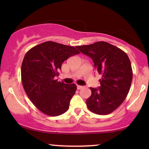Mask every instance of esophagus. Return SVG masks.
I'll return each instance as SVG.
<instances>
[{"label": "esophagus", "instance_id": "1", "mask_svg": "<svg viewBox=\"0 0 149 149\" xmlns=\"http://www.w3.org/2000/svg\"><path fill=\"white\" fill-rule=\"evenodd\" d=\"M83 88V86H81V85H77V89L78 90H80V89Z\"/></svg>", "mask_w": 149, "mask_h": 149}]
</instances>
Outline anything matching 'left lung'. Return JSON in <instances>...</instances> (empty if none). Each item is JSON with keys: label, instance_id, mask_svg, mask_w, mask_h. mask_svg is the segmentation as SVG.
I'll return each instance as SVG.
<instances>
[{"label": "left lung", "instance_id": "1", "mask_svg": "<svg viewBox=\"0 0 149 149\" xmlns=\"http://www.w3.org/2000/svg\"><path fill=\"white\" fill-rule=\"evenodd\" d=\"M76 47L91 58L102 76L100 88H90L87 107L98 115L111 113L124 102L130 88L132 69L129 57L122 49L104 41Z\"/></svg>", "mask_w": 149, "mask_h": 149}]
</instances>
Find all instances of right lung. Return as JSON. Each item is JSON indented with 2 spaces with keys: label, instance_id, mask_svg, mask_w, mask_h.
Masks as SVG:
<instances>
[{
  "label": "right lung",
  "instance_id": "obj_1",
  "mask_svg": "<svg viewBox=\"0 0 149 149\" xmlns=\"http://www.w3.org/2000/svg\"><path fill=\"white\" fill-rule=\"evenodd\" d=\"M76 47L52 41L44 42L29 49L22 64V81L27 96L37 109L49 116H57L69 109L76 85L57 81L61 64L79 54Z\"/></svg>",
  "mask_w": 149,
  "mask_h": 149
}]
</instances>
